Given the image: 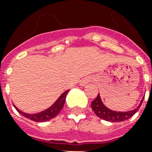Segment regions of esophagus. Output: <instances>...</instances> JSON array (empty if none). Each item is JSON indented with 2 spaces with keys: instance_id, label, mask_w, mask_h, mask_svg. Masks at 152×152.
<instances>
[{
  "instance_id": "34e87169",
  "label": "esophagus",
  "mask_w": 152,
  "mask_h": 152,
  "mask_svg": "<svg viewBox=\"0 0 152 152\" xmlns=\"http://www.w3.org/2000/svg\"><path fill=\"white\" fill-rule=\"evenodd\" d=\"M90 81H91V79L88 78V77H87V78H83L80 80V86H82V87H84V86L87 85Z\"/></svg>"
}]
</instances>
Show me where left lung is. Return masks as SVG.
Segmentation results:
<instances>
[{
	"instance_id": "8db88e82",
	"label": "left lung",
	"mask_w": 152,
	"mask_h": 152,
	"mask_svg": "<svg viewBox=\"0 0 152 152\" xmlns=\"http://www.w3.org/2000/svg\"><path fill=\"white\" fill-rule=\"evenodd\" d=\"M144 99V97H143L137 108L133 109L132 110L122 112V111L112 110L108 107H106L102 101L99 93L97 98L91 102V108L95 114L101 119H103V120L110 121V122H121L123 121L127 120L137 113V110L141 106Z\"/></svg>"
}]
</instances>
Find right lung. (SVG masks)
<instances>
[{"mask_svg": "<svg viewBox=\"0 0 152 152\" xmlns=\"http://www.w3.org/2000/svg\"><path fill=\"white\" fill-rule=\"evenodd\" d=\"M69 91V90L65 91L64 92H63L61 95H60L59 98L54 102V103L53 104L52 106H50L49 108L46 109L45 110L39 112V113H27L23 112V111L20 110V109H18L15 105H14V107L16 109V110L20 114H22L23 116H24L25 118H28L30 120L34 121H36V122L46 121L50 120L52 118H55L60 113V111L61 110L64 105V102H65L66 95Z\"/></svg>", "mask_w": 152, "mask_h": 152, "instance_id": "add662e5", "label": "right lung"}]
</instances>
